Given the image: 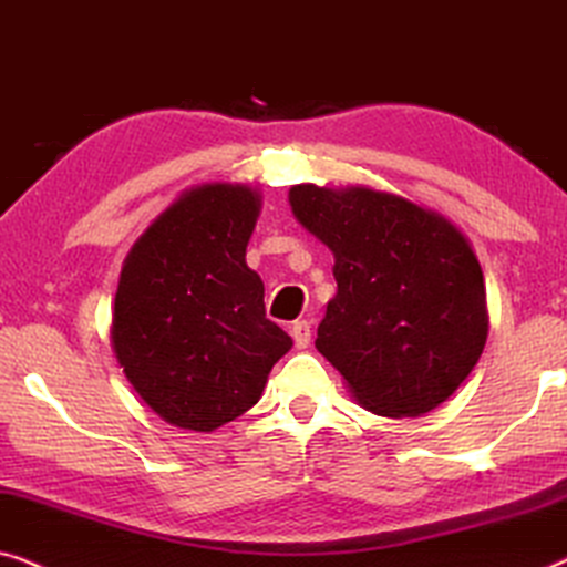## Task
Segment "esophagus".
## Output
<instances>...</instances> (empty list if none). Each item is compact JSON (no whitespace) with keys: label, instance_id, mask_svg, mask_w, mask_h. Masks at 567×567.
I'll use <instances>...</instances> for the list:
<instances>
[{"label":"esophagus","instance_id":"1","mask_svg":"<svg viewBox=\"0 0 567 567\" xmlns=\"http://www.w3.org/2000/svg\"><path fill=\"white\" fill-rule=\"evenodd\" d=\"M290 333H292V341L298 349H306L310 344V337H313V329H310L308 321H295L290 326Z\"/></svg>","mask_w":567,"mask_h":567}]
</instances>
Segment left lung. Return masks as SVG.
<instances>
[{
	"label": "left lung",
	"mask_w": 567,
	"mask_h": 567,
	"mask_svg": "<svg viewBox=\"0 0 567 567\" xmlns=\"http://www.w3.org/2000/svg\"><path fill=\"white\" fill-rule=\"evenodd\" d=\"M290 205L333 251L339 290L318 326V352L380 416L444 403L488 337L483 269L465 236L442 215L367 187L298 185Z\"/></svg>",
	"instance_id": "left-lung-1"
}]
</instances>
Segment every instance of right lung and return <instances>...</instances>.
Wrapping results in <instances>:
<instances>
[{"label": "right lung", "instance_id": "right-lung-1", "mask_svg": "<svg viewBox=\"0 0 567 567\" xmlns=\"http://www.w3.org/2000/svg\"><path fill=\"white\" fill-rule=\"evenodd\" d=\"M257 215L249 187L203 185L166 207L125 259L117 362L135 393L179 429L213 432L249 411L292 347L246 267Z\"/></svg>", "mask_w": 567, "mask_h": 567}]
</instances>
